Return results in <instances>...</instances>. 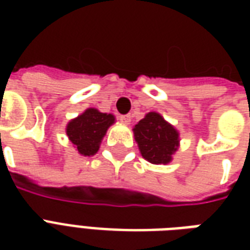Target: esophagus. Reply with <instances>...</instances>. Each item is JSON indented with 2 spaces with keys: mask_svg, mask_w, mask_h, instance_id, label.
<instances>
[{
  "mask_svg": "<svg viewBox=\"0 0 250 250\" xmlns=\"http://www.w3.org/2000/svg\"><path fill=\"white\" fill-rule=\"evenodd\" d=\"M119 120L123 123V125H130L131 122V116L130 115H120Z\"/></svg>",
  "mask_w": 250,
  "mask_h": 250,
  "instance_id": "1",
  "label": "esophagus"
}]
</instances>
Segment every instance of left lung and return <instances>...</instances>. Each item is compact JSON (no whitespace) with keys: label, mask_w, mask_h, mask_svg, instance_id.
<instances>
[{"label":"left lung","mask_w":250,"mask_h":250,"mask_svg":"<svg viewBox=\"0 0 250 250\" xmlns=\"http://www.w3.org/2000/svg\"><path fill=\"white\" fill-rule=\"evenodd\" d=\"M142 157L152 165H167L178 150L179 132L158 112H148L134 127Z\"/></svg>","instance_id":"obj_1"}]
</instances>
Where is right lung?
I'll return each instance as SVG.
<instances>
[{"mask_svg": "<svg viewBox=\"0 0 250 250\" xmlns=\"http://www.w3.org/2000/svg\"><path fill=\"white\" fill-rule=\"evenodd\" d=\"M114 123V115L103 114L96 108H88L66 125V135L79 154L91 157L98 152L102 139L109 125Z\"/></svg>", "mask_w": 250, "mask_h": 250, "instance_id": "1", "label": "right lung"}]
</instances>
